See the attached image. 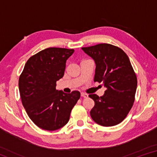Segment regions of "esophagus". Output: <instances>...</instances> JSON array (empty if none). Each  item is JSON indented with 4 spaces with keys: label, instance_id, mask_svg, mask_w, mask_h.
I'll return each mask as SVG.
<instances>
[{
    "label": "esophagus",
    "instance_id": "obj_1",
    "mask_svg": "<svg viewBox=\"0 0 157 157\" xmlns=\"http://www.w3.org/2000/svg\"><path fill=\"white\" fill-rule=\"evenodd\" d=\"M81 96H82V97H83V98H88L89 95H88V94H84V93H82V94H81Z\"/></svg>",
    "mask_w": 157,
    "mask_h": 157
}]
</instances>
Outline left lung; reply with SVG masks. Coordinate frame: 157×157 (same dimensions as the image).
<instances>
[{"instance_id":"obj_1","label":"left lung","mask_w":157,"mask_h":157,"mask_svg":"<svg viewBox=\"0 0 157 157\" xmlns=\"http://www.w3.org/2000/svg\"><path fill=\"white\" fill-rule=\"evenodd\" d=\"M82 49L94 59V82L106 87L103 96L90 94L95 105L90 111L93 120L104 127L121 123L135 100L137 77L128 56L123 50L109 44H99Z\"/></svg>"}]
</instances>
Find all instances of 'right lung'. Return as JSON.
Returning <instances> with one entry per match:
<instances>
[{
  "label": "right lung",
  "mask_w": 157,
  "mask_h": 157,
  "mask_svg": "<svg viewBox=\"0 0 157 157\" xmlns=\"http://www.w3.org/2000/svg\"><path fill=\"white\" fill-rule=\"evenodd\" d=\"M73 52L62 48L41 50L29 58L19 77L21 102L29 118L41 129L55 131L64 126L80 98L78 91L65 94L56 89Z\"/></svg>",
  "instance_id": "obj_1"
}]
</instances>
